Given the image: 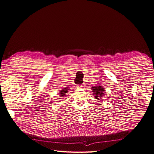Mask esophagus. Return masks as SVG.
<instances>
[{
	"mask_svg": "<svg viewBox=\"0 0 154 154\" xmlns=\"http://www.w3.org/2000/svg\"><path fill=\"white\" fill-rule=\"evenodd\" d=\"M83 85H78L77 86V88H78V89H81V88H83Z\"/></svg>",
	"mask_w": 154,
	"mask_h": 154,
	"instance_id": "esophagus-1",
	"label": "esophagus"
}]
</instances>
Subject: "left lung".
Wrapping results in <instances>:
<instances>
[{
  "label": "left lung",
  "mask_w": 154,
  "mask_h": 154,
  "mask_svg": "<svg viewBox=\"0 0 154 154\" xmlns=\"http://www.w3.org/2000/svg\"><path fill=\"white\" fill-rule=\"evenodd\" d=\"M92 91L93 92V94H94V97L97 100H100L101 97H103L104 94L105 89L103 87L100 85H96L94 87H92Z\"/></svg>",
  "instance_id": "8db88e82"
}]
</instances>
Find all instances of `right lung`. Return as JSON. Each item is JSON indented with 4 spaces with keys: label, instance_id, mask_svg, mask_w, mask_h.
Here are the masks:
<instances>
[{
    "label": "right lung",
    "instance_id": "right-lung-1",
    "mask_svg": "<svg viewBox=\"0 0 154 154\" xmlns=\"http://www.w3.org/2000/svg\"><path fill=\"white\" fill-rule=\"evenodd\" d=\"M69 90V88L66 87V88H64L63 89H62L61 91H60V97H65L66 96V94L68 92Z\"/></svg>",
    "mask_w": 154,
    "mask_h": 154
}]
</instances>
